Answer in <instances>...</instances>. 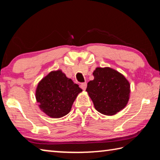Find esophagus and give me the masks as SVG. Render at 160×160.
Listing matches in <instances>:
<instances>
[{
	"mask_svg": "<svg viewBox=\"0 0 160 160\" xmlns=\"http://www.w3.org/2000/svg\"><path fill=\"white\" fill-rule=\"evenodd\" d=\"M80 88L82 89L83 90H85L87 88V83L86 82H83L80 84Z\"/></svg>",
	"mask_w": 160,
	"mask_h": 160,
	"instance_id": "obj_1",
	"label": "esophagus"
}]
</instances>
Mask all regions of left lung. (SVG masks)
Listing matches in <instances>:
<instances>
[{"label":"left lung","mask_w":160,"mask_h":160,"mask_svg":"<svg viewBox=\"0 0 160 160\" xmlns=\"http://www.w3.org/2000/svg\"><path fill=\"white\" fill-rule=\"evenodd\" d=\"M94 80L88 83L86 91L94 108L102 114L112 116L126 106L130 96V84L123 75L111 68H97Z\"/></svg>","instance_id":"obj_1"}]
</instances>
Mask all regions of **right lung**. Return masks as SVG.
Returning <instances> with one entry per match:
<instances>
[{
  "label": "right lung",
  "instance_id": "right-lung-1",
  "mask_svg": "<svg viewBox=\"0 0 160 160\" xmlns=\"http://www.w3.org/2000/svg\"><path fill=\"white\" fill-rule=\"evenodd\" d=\"M82 91L79 85L58 70L51 71L38 83L35 94L43 112L51 118H61L70 112Z\"/></svg>",
  "mask_w": 160,
  "mask_h": 160
}]
</instances>
